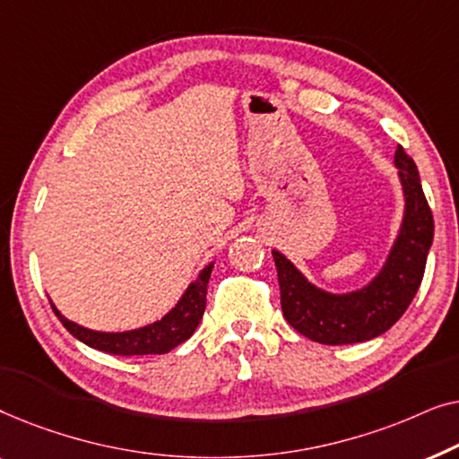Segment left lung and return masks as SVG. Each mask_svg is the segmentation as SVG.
I'll return each mask as SVG.
<instances>
[{
    "mask_svg": "<svg viewBox=\"0 0 459 459\" xmlns=\"http://www.w3.org/2000/svg\"><path fill=\"white\" fill-rule=\"evenodd\" d=\"M405 196V215L391 255L380 273L349 294H330L307 281L303 273L273 250L281 311L294 330L322 344H353L376 338L407 311L424 278L435 221L426 203L418 167L403 148L394 152Z\"/></svg>",
    "mask_w": 459,
    "mask_h": 459,
    "instance_id": "obj_1",
    "label": "left lung"
}]
</instances>
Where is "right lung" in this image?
I'll return each instance as SVG.
<instances>
[{"label": "right lung", "instance_id": "add662e5", "mask_svg": "<svg viewBox=\"0 0 459 459\" xmlns=\"http://www.w3.org/2000/svg\"><path fill=\"white\" fill-rule=\"evenodd\" d=\"M212 272V263L200 272L198 280L187 286L184 297L175 305V309L167 313L159 322L143 325V328L129 332H96L87 330L83 325L71 322L52 305V309L62 325L71 332L74 338L85 342L87 347L104 351L110 355H162L186 342L198 328L200 319L204 316L206 307V286Z\"/></svg>", "mask_w": 459, "mask_h": 459}]
</instances>
